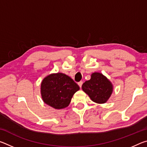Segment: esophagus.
Here are the masks:
<instances>
[{"label":"esophagus","mask_w":147,"mask_h":147,"mask_svg":"<svg viewBox=\"0 0 147 147\" xmlns=\"http://www.w3.org/2000/svg\"><path fill=\"white\" fill-rule=\"evenodd\" d=\"M82 84H83V82H82V81L79 82L78 83V86H80V88H82Z\"/></svg>","instance_id":"1"}]
</instances>
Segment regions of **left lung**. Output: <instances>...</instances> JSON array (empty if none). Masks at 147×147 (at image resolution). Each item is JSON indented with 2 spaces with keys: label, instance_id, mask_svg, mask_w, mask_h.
<instances>
[{
  "label": "left lung",
  "instance_id": "1",
  "mask_svg": "<svg viewBox=\"0 0 147 147\" xmlns=\"http://www.w3.org/2000/svg\"><path fill=\"white\" fill-rule=\"evenodd\" d=\"M83 91L96 103H105L113 91L112 84L102 74L94 73L91 79L86 81L82 86Z\"/></svg>",
  "mask_w": 147,
  "mask_h": 147
}]
</instances>
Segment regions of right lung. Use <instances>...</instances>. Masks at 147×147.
Listing matches in <instances>:
<instances>
[{
	"label": "right lung",
	"mask_w": 147,
	"mask_h": 147,
	"mask_svg": "<svg viewBox=\"0 0 147 147\" xmlns=\"http://www.w3.org/2000/svg\"><path fill=\"white\" fill-rule=\"evenodd\" d=\"M80 88L73 79L63 73L50 74L41 83V93L45 103L55 109L68 106Z\"/></svg>",
	"instance_id": "obj_1"
}]
</instances>
